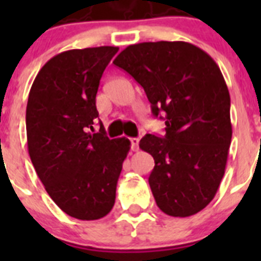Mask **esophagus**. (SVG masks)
I'll list each match as a JSON object with an SVG mask.
<instances>
[{"mask_svg": "<svg viewBox=\"0 0 261 261\" xmlns=\"http://www.w3.org/2000/svg\"><path fill=\"white\" fill-rule=\"evenodd\" d=\"M138 142H140L138 138H130V147H132L133 151L138 150Z\"/></svg>", "mask_w": 261, "mask_h": 261, "instance_id": "obj_1", "label": "esophagus"}]
</instances>
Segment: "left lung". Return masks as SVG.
<instances>
[{
	"instance_id": "8db88e82",
	"label": "left lung",
	"mask_w": 261,
	"mask_h": 261,
	"mask_svg": "<svg viewBox=\"0 0 261 261\" xmlns=\"http://www.w3.org/2000/svg\"><path fill=\"white\" fill-rule=\"evenodd\" d=\"M144 87L166 135L140 141L154 158L149 176L158 208L172 217L199 213L214 199L231 142L230 94L208 53L186 41L126 47L114 60ZM163 116H160V114Z\"/></svg>"
}]
</instances>
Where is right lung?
Listing matches in <instances>:
<instances>
[{"instance_id": "1", "label": "right lung", "mask_w": 261, "mask_h": 261, "mask_svg": "<svg viewBox=\"0 0 261 261\" xmlns=\"http://www.w3.org/2000/svg\"><path fill=\"white\" fill-rule=\"evenodd\" d=\"M117 47L61 52L36 75L26 108L27 146L45 191L77 220L107 216L130 142L110 138L105 129L90 133L99 117L96 93Z\"/></svg>"}]
</instances>
